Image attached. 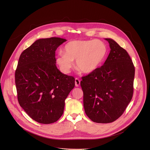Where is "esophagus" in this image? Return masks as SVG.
<instances>
[{
  "instance_id": "esophagus-1",
  "label": "esophagus",
  "mask_w": 150,
  "mask_h": 150,
  "mask_svg": "<svg viewBox=\"0 0 150 150\" xmlns=\"http://www.w3.org/2000/svg\"><path fill=\"white\" fill-rule=\"evenodd\" d=\"M75 86L76 87H79L80 85V80L78 78H75Z\"/></svg>"
}]
</instances>
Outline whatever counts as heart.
I'll return each instance as SVG.
<instances>
[{
    "mask_svg": "<svg viewBox=\"0 0 150 150\" xmlns=\"http://www.w3.org/2000/svg\"><path fill=\"white\" fill-rule=\"evenodd\" d=\"M63 51L59 54L56 62L64 74L71 72L75 60L81 72L90 74L103 63L108 53L106 44L98 39L73 40L66 44Z\"/></svg>",
    "mask_w": 150,
    "mask_h": 150,
    "instance_id": "1",
    "label": "heart"
}]
</instances>
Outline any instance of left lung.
<instances>
[{
  "instance_id": "8db88e82",
  "label": "left lung",
  "mask_w": 150,
  "mask_h": 150,
  "mask_svg": "<svg viewBox=\"0 0 150 150\" xmlns=\"http://www.w3.org/2000/svg\"><path fill=\"white\" fill-rule=\"evenodd\" d=\"M111 51L101 67L83 76L81 87L86 115L93 122L108 123L125 112L133 93L134 66L126 50L105 39Z\"/></svg>"
}]
</instances>
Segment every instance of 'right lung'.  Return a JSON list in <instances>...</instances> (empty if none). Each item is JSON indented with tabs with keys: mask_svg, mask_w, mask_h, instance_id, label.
Returning <instances> with one entry per match:
<instances>
[{
	"mask_svg": "<svg viewBox=\"0 0 150 150\" xmlns=\"http://www.w3.org/2000/svg\"><path fill=\"white\" fill-rule=\"evenodd\" d=\"M65 39H38L23 51L15 72L20 105L33 120L51 124L62 115L64 100L75 87V78L56 65V50Z\"/></svg>",
	"mask_w": 150,
	"mask_h": 150,
	"instance_id": "obj_1",
	"label": "right lung"
}]
</instances>
